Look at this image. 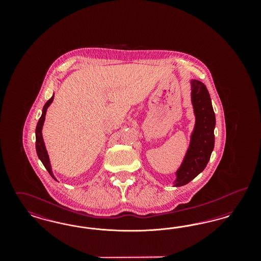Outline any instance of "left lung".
Masks as SVG:
<instances>
[{"label": "left lung", "mask_w": 261, "mask_h": 261, "mask_svg": "<svg viewBox=\"0 0 261 261\" xmlns=\"http://www.w3.org/2000/svg\"><path fill=\"white\" fill-rule=\"evenodd\" d=\"M192 102L196 125L185 160L176 172L174 186L186 185L206 166L214 148L215 114L206 86L198 80L192 82Z\"/></svg>", "instance_id": "1"}]
</instances>
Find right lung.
I'll return each mask as SVG.
<instances>
[{
  "label": "right lung",
  "instance_id": "1",
  "mask_svg": "<svg viewBox=\"0 0 261 261\" xmlns=\"http://www.w3.org/2000/svg\"><path fill=\"white\" fill-rule=\"evenodd\" d=\"M54 99V95L53 97L50 98L44 106L43 108V112H42V115L38 121L37 126H36V151H37L38 158L40 159V161L42 162V163L44 164L45 168L48 170V172L50 173V176L55 179L56 177L54 176V174L51 172V167H50V160H49V155H48V152L46 150L45 148V144H44V141H43V137H42V128H43V124H44V121H45V116H46V112H47V109L49 108L51 101Z\"/></svg>",
  "mask_w": 261,
  "mask_h": 261
}]
</instances>
